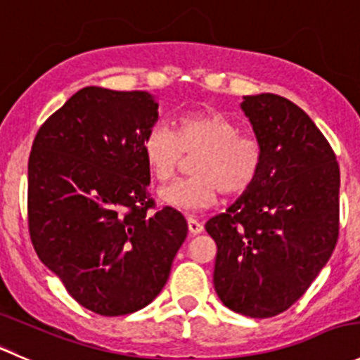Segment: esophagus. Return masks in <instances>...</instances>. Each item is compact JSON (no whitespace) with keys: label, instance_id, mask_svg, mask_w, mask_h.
Returning a JSON list of instances; mask_svg holds the SVG:
<instances>
[{"label":"esophagus","instance_id":"1","mask_svg":"<svg viewBox=\"0 0 360 360\" xmlns=\"http://www.w3.org/2000/svg\"><path fill=\"white\" fill-rule=\"evenodd\" d=\"M187 226H188V233H191V234L202 233V224L198 222L195 219H192V217H188V219H187Z\"/></svg>","mask_w":360,"mask_h":360}]
</instances>
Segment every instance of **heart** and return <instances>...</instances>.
<instances>
[{"label": "heart", "mask_w": 360, "mask_h": 360, "mask_svg": "<svg viewBox=\"0 0 360 360\" xmlns=\"http://www.w3.org/2000/svg\"><path fill=\"white\" fill-rule=\"evenodd\" d=\"M145 162L159 181L175 179L184 155H195L194 176L161 191V201L184 212L210 208L224 195L252 187L262 168L264 148L254 134L240 133L234 120L213 108L191 110L175 120V129L154 126L141 143Z\"/></svg>", "instance_id": "obj_1"}]
</instances>
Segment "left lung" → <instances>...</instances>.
I'll use <instances>...</instances> for the list:
<instances>
[{
	"mask_svg": "<svg viewBox=\"0 0 360 360\" xmlns=\"http://www.w3.org/2000/svg\"><path fill=\"white\" fill-rule=\"evenodd\" d=\"M264 148L259 176L206 222L220 301L252 319L285 311L326 266L340 234V166L319 127L287 98L241 103Z\"/></svg>",
	"mask_w": 360,
	"mask_h": 360,
	"instance_id": "obj_1",
	"label": "left lung"
}]
</instances>
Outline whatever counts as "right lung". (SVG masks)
I'll return each mask as SVG.
<instances>
[{
    "mask_svg": "<svg viewBox=\"0 0 360 360\" xmlns=\"http://www.w3.org/2000/svg\"><path fill=\"white\" fill-rule=\"evenodd\" d=\"M145 91L84 87L34 136L27 224L40 261L78 304L105 316L141 309L166 285L187 220L148 192Z\"/></svg>",
    "mask_w": 360,
    "mask_h": 360,
    "instance_id": "add662e5",
    "label": "right lung"
}]
</instances>
